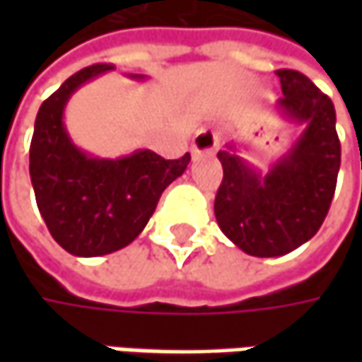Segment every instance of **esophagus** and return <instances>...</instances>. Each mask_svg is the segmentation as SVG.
<instances>
[{
  "mask_svg": "<svg viewBox=\"0 0 362 362\" xmlns=\"http://www.w3.org/2000/svg\"><path fill=\"white\" fill-rule=\"evenodd\" d=\"M217 145H219V134L209 129H202L193 139L191 151H193V155H211V153H216Z\"/></svg>",
  "mask_w": 362,
  "mask_h": 362,
  "instance_id": "1",
  "label": "esophagus"
}]
</instances>
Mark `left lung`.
I'll return each instance as SVG.
<instances>
[{
    "mask_svg": "<svg viewBox=\"0 0 362 362\" xmlns=\"http://www.w3.org/2000/svg\"><path fill=\"white\" fill-rule=\"evenodd\" d=\"M276 74L284 96L272 110L302 127L298 139L266 173L243 159L240 141L217 153L223 167L216 195L217 226L242 252L256 257L290 254L320 230L341 169L332 100L296 70Z\"/></svg>",
    "mask_w": 362,
    "mask_h": 362,
    "instance_id": "left-lung-1",
    "label": "left lung"
}]
</instances>
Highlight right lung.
Instances as JSON below:
<instances>
[{
    "instance_id": "right-lung-1",
    "label": "right lung",
    "mask_w": 362,
    "mask_h": 362,
    "mask_svg": "<svg viewBox=\"0 0 362 362\" xmlns=\"http://www.w3.org/2000/svg\"><path fill=\"white\" fill-rule=\"evenodd\" d=\"M115 70L94 64L70 76L44 100L30 145V177L35 203L49 233L68 254L94 257L122 250L139 238L160 193L185 173L191 155L167 160L148 148L103 159L74 145L64 124L72 94L96 76ZM131 80H146L129 74Z\"/></svg>"
}]
</instances>
